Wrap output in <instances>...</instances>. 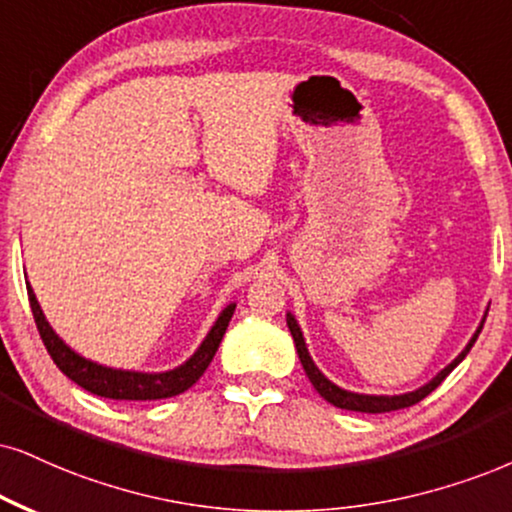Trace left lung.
<instances>
[{
	"label": "left lung",
	"instance_id": "left-lung-1",
	"mask_svg": "<svg viewBox=\"0 0 512 512\" xmlns=\"http://www.w3.org/2000/svg\"><path fill=\"white\" fill-rule=\"evenodd\" d=\"M484 320H487V315H484ZM484 320H482V325H484ZM287 325H289V332H292V337H294L296 353H299V361H301V365H304L308 380H311L315 391H318V394L323 396L325 401H330L332 406L344 408V410H356V413H389V410H401V408L415 406V403L425 399L427 394H432V391L437 389L439 384L444 382L446 377L451 375V370L456 368V365H458L460 361H463L465 356H468V351L472 349V344L477 342L479 332H482V325H479L477 332H475V337L470 339V344L465 346L463 353H460V356H458L456 361H453L451 365H446V368L441 370L439 375L434 377V380H432L430 384H425V387L410 391V394H401V396H368V394H353V391L339 389L337 384H332L330 380H327L323 372L315 368L313 361H311V356H308V349H306V342H304V334H301L299 325H296L294 315L287 313Z\"/></svg>",
	"mask_w": 512,
	"mask_h": 512
}]
</instances>
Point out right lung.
<instances>
[{
	"label": "right lung",
	"instance_id": "obj_1",
	"mask_svg": "<svg viewBox=\"0 0 512 512\" xmlns=\"http://www.w3.org/2000/svg\"><path fill=\"white\" fill-rule=\"evenodd\" d=\"M28 299L30 308H33V318L40 332L44 346H47L49 356L56 363L63 375L68 380H73L78 387L92 391V394L104 396V399H116V401H156V399H170V396H178L182 391H187L194 382L204 375L208 363L216 356L220 342H223V334L230 325L232 313H235V304H230L220 313L216 325L211 327V332L206 334V339L194 353L192 358L180 368L168 370V372H130V370H113L104 368V365L87 361L80 353H75L71 346H66L56 337V332L49 327L47 318H44L40 304H37L33 289L28 285Z\"/></svg>",
	"mask_w": 512,
	"mask_h": 512
}]
</instances>
